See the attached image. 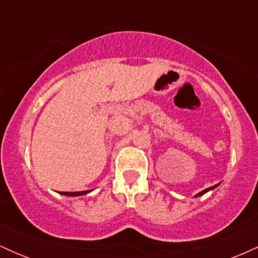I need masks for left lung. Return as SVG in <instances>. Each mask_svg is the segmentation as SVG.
Returning <instances> with one entry per match:
<instances>
[{"label": "left lung", "instance_id": "obj_1", "mask_svg": "<svg viewBox=\"0 0 258 258\" xmlns=\"http://www.w3.org/2000/svg\"><path fill=\"white\" fill-rule=\"evenodd\" d=\"M220 185V183H218V184H216V185H212V186H210V188H206L205 190H201L200 193H198L197 195H194V198H198V197H201V195H204V194H206L207 191H210V190H214V189H216L217 188V186Z\"/></svg>", "mask_w": 258, "mask_h": 258}]
</instances>
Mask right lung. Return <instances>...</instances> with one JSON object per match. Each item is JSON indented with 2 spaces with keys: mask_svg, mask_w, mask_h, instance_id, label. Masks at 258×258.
Segmentation results:
<instances>
[{
  "mask_svg": "<svg viewBox=\"0 0 258 258\" xmlns=\"http://www.w3.org/2000/svg\"><path fill=\"white\" fill-rule=\"evenodd\" d=\"M92 190H82V191H59V194L67 195V197H80V195H86L91 193Z\"/></svg>",
  "mask_w": 258,
  "mask_h": 258,
  "instance_id": "add662e5",
  "label": "right lung"
}]
</instances>
